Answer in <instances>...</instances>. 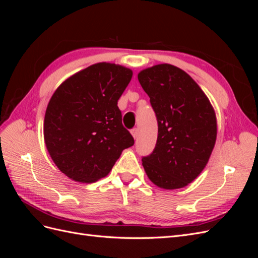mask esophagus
<instances>
[{
  "label": "esophagus",
  "instance_id": "obj_1",
  "mask_svg": "<svg viewBox=\"0 0 258 258\" xmlns=\"http://www.w3.org/2000/svg\"><path fill=\"white\" fill-rule=\"evenodd\" d=\"M138 129L137 128H134V129H131V135H132V137H134L135 139H137L138 138Z\"/></svg>",
  "mask_w": 258,
  "mask_h": 258
}]
</instances>
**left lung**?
Wrapping results in <instances>:
<instances>
[{
  "instance_id": "left-lung-1",
  "label": "left lung",
  "mask_w": 258,
  "mask_h": 258,
  "mask_svg": "<svg viewBox=\"0 0 258 258\" xmlns=\"http://www.w3.org/2000/svg\"><path fill=\"white\" fill-rule=\"evenodd\" d=\"M138 79L158 123L154 151L142 157L145 172L161 188H182L201 173L213 151V107L197 83L174 66L148 68Z\"/></svg>"
}]
</instances>
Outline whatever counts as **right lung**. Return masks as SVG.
Instances as JSON below:
<instances>
[{
  "mask_svg": "<svg viewBox=\"0 0 258 258\" xmlns=\"http://www.w3.org/2000/svg\"><path fill=\"white\" fill-rule=\"evenodd\" d=\"M131 77V70L101 62L54 91L45 114L44 138L62 173L77 182H96L108 174L124 148L135 144L117 106Z\"/></svg>",
  "mask_w": 258,
  "mask_h": 258,
  "instance_id": "1",
  "label": "right lung"
}]
</instances>
